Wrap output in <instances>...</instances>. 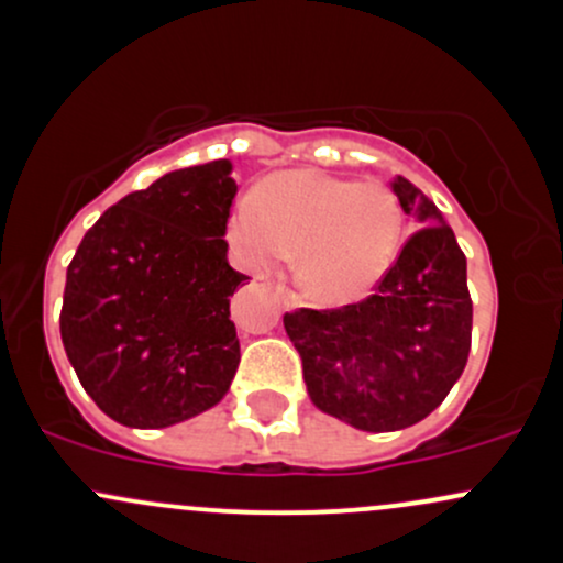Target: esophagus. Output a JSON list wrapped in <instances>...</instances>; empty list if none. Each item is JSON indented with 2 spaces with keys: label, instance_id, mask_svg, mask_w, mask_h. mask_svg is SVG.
<instances>
[{
  "label": "esophagus",
  "instance_id": "esophagus-1",
  "mask_svg": "<svg viewBox=\"0 0 563 563\" xmlns=\"http://www.w3.org/2000/svg\"><path fill=\"white\" fill-rule=\"evenodd\" d=\"M275 294H277V299H280L286 307H299V297H297V294H294L288 286H283V283H277Z\"/></svg>",
  "mask_w": 563,
  "mask_h": 563
}]
</instances>
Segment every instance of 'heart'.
<instances>
[{
    "label": "heart",
    "instance_id": "b5f03b06",
    "mask_svg": "<svg viewBox=\"0 0 563 563\" xmlns=\"http://www.w3.org/2000/svg\"><path fill=\"white\" fill-rule=\"evenodd\" d=\"M405 232L399 199L380 180L286 173L229 216V236L251 269H275L297 251V275L321 301L364 297L394 266Z\"/></svg>",
    "mask_w": 563,
    "mask_h": 563
}]
</instances>
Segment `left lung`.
<instances>
[{
	"label": "left lung",
	"mask_w": 563,
	"mask_h": 563,
	"mask_svg": "<svg viewBox=\"0 0 563 563\" xmlns=\"http://www.w3.org/2000/svg\"><path fill=\"white\" fill-rule=\"evenodd\" d=\"M390 191L418 221L375 294L336 310L286 312L312 405L361 431L423 421L461 377L472 342L466 258L437 205L396 175Z\"/></svg>",
	"instance_id": "1"
}]
</instances>
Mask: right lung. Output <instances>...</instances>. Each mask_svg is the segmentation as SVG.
Here are the masks:
<instances>
[{"label": "right lung", "instance_id": "add662e5", "mask_svg": "<svg viewBox=\"0 0 563 563\" xmlns=\"http://www.w3.org/2000/svg\"><path fill=\"white\" fill-rule=\"evenodd\" d=\"M232 162L158 177L112 205L67 269L62 342L80 386L112 421L167 429L227 396L240 364L229 299Z\"/></svg>", "mask_w": 563, "mask_h": 563}]
</instances>
